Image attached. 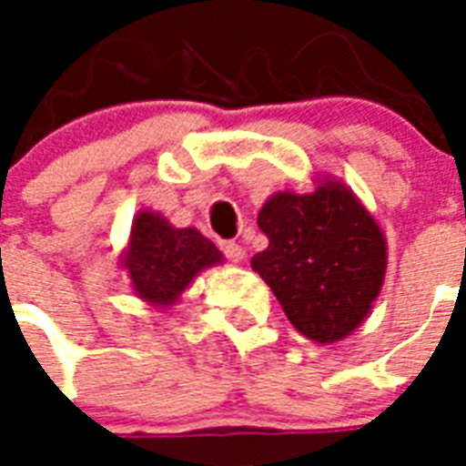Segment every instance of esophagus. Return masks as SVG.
I'll return each instance as SVG.
<instances>
[{"label": "esophagus", "instance_id": "34e87169", "mask_svg": "<svg viewBox=\"0 0 466 466\" xmlns=\"http://www.w3.org/2000/svg\"><path fill=\"white\" fill-rule=\"evenodd\" d=\"M219 247H222V251H225V256L229 258V261L239 263V261H244V258H247V251H244L239 244H234V241H222Z\"/></svg>", "mask_w": 466, "mask_h": 466}]
</instances>
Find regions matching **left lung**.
Masks as SVG:
<instances>
[{"label": "left lung", "mask_w": 466, "mask_h": 466, "mask_svg": "<svg viewBox=\"0 0 466 466\" xmlns=\"http://www.w3.org/2000/svg\"><path fill=\"white\" fill-rule=\"evenodd\" d=\"M268 237L251 268L290 324L317 343L346 339L368 319L387 273V239L350 186L317 178L307 193L278 190L258 210Z\"/></svg>", "instance_id": "left-lung-1"}]
</instances>
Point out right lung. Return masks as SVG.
<instances>
[{
  "instance_id": "add662e5",
  "label": "right lung",
  "mask_w": 466,
  "mask_h": 466,
  "mask_svg": "<svg viewBox=\"0 0 466 466\" xmlns=\"http://www.w3.org/2000/svg\"><path fill=\"white\" fill-rule=\"evenodd\" d=\"M222 251L196 227H174L155 210L135 215L120 266L135 298L168 309L205 268L222 263Z\"/></svg>"
}]
</instances>
